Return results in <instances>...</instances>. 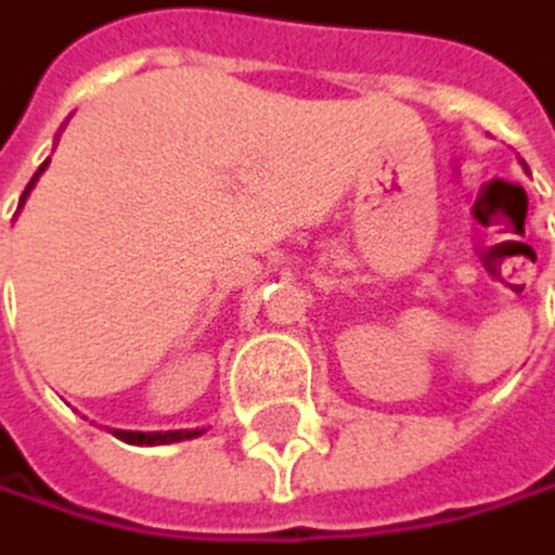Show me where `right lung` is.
<instances>
[{
    "label": "right lung",
    "instance_id": "add662e5",
    "mask_svg": "<svg viewBox=\"0 0 555 555\" xmlns=\"http://www.w3.org/2000/svg\"><path fill=\"white\" fill-rule=\"evenodd\" d=\"M47 164L51 160H43L40 164V171L29 178V184H26V192H23V198H20V209L26 205V198H29V192H34V184L40 181V175L47 171ZM205 429H175V433H130V429H116V436L122 439V442H133V447H164V442H181V439H195V436H202Z\"/></svg>",
    "mask_w": 555,
    "mask_h": 555
}]
</instances>
